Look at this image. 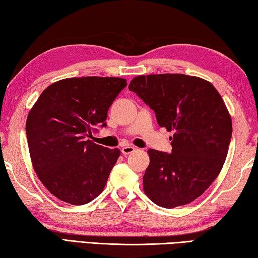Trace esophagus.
I'll return each instance as SVG.
<instances>
[{"label": "esophagus", "mask_w": 258, "mask_h": 258, "mask_svg": "<svg viewBox=\"0 0 258 258\" xmlns=\"http://www.w3.org/2000/svg\"><path fill=\"white\" fill-rule=\"evenodd\" d=\"M135 150H137V149H135L133 145H125V147L120 149V151H121V153L125 154V156H126V154H130V153L134 152Z\"/></svg>", "instance_id": "obj_1"}]
</instances>
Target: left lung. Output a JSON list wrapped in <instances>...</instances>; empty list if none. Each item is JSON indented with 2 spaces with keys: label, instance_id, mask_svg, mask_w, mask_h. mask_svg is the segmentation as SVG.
<instances>
[{
  "label": "left lung",
  "instance_id": "left-lung-1",
  "mask_svg": "<svg viewBox=\"0 0 258 258\" xmlns=\"http://www.w3.org/2000/svg\"><path fill=\"white\" fill-rule=\"evenodd\" d=\"M174 135L171 153L150 149L143 189L159 207L193 202L221 171L232 134L231 117L209 81L185 74L135 77L128 86Z\"/></svg>",
  "mask_w": 258,
  "mask_h": 258
}]
</instances>
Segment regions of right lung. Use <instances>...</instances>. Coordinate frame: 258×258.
<instances>
[{
  "label": "right lung",
  "instance_id": "add662e5",
  "mask_svg": "<svg viewBox=\"0 0 258 258\" xmlns=\"http://www.w3.org/2000/svg\"><path fill=\"white\" fill-rule=\"evenodd\" d=\"M126 86L121 78L63 79L32 106L26 123L31 162L55 198L82 205L104 189L120 151L88 138L95 126L105 127L110 105Z\"/></svg>",
  "mask_w": 258,
  "mask_h": 258
}]
</instances>
